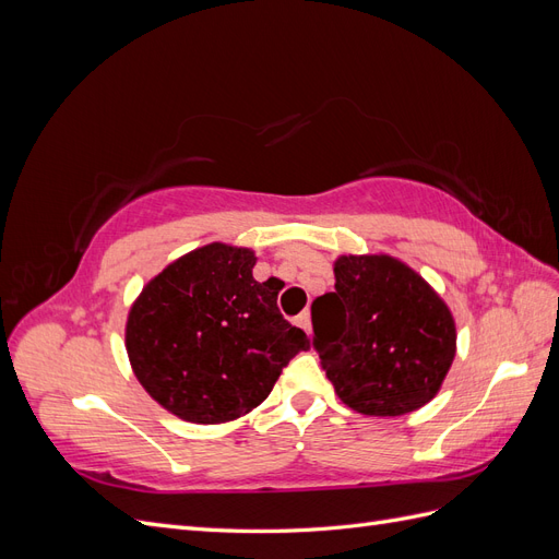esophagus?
<instances>
[{
	"label": "esophagus",
	"mask_w": 559,
	"mask_h": 559,
	"mask_svg": "<svg viewBox=\"0 0 559 559\" xmlns=\"http://www.w3.org/2000/svg\"><path fill=\"white\" fill-rule=\"evenodd\" d=\"M298 326L306 331V333H312V317H310V312H302V314H298Z\"/></svg>",
	"instance_id": "34e87169"
}]
</instances>
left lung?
Returning <instances> with one entry per match:
<instances>
[{"label": "left lung", "instance_id": "obj_1", "mask_svg": "<svg viewBox=\"0 0 559 559\" xmlns=\"http://www.w3.org/2000/svg\"><path fill=\"white\" fill-rule=\"evenodd\" d=\"M335 292L312 302L319 364L337 399L368 417L419 411L456 354L448 302L417 270L389 253H343Z\"/></svg>", "mask_w": 559, "mask_h": 559}]
</instances>
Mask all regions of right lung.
Listing matches in <instances>:
<instances>
[{
  "label": "right lung",
  "mask_w": 559,
  "mask_h": 559,
  "mask_svg": "<svg viewBox=\"0 0 559 559\" xmlns=\"http://www.w3.org/2000/svg\"><path fill=\"white\" fill-rule=\"evenodd\" d=\"M257 251L210 242L167 263L132 300L126 352L144 392L191 425H224L261 405L310 337L277 310Z\"/></svg>",
  "instance_id": "add662e5"
}]
</instances>
